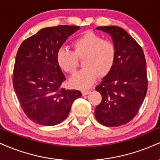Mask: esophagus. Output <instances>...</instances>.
<instances>
[{
	"label": "esophagus",
	"instance_id": "34e87169",
	"mask_svg": "<svg viewBox=\"0 0 160 160\" xmlns=\"http://www.w3.org/2000/svg\"><path fill=\"white\" fill-rule=\"evenodd\" d=\"M89 93H90V90H82V95H86L89 94Z\"/></svg>",
	"mask_w": 160,
	"mask_h": 160
}]
</instances>
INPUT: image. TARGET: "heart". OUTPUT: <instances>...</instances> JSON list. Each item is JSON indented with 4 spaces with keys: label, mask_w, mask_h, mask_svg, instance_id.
<instances>
[{
    "label": "heart",
    "mask_w": 160,
    "mask_h": 160,
    "mask_svg": "<svg viewBox=\"0 0 160 160\" xmlns=\"http://www.w3.org/2000/svg\"><path fill=\"white\" fill-rule=\"evenodd\" d=\"M74 52L61 48L56 54V61L60 68L72 74L78 65V58H83L84 68L71 78L73 87L86 89L90 87L98 75L104 77L111 71L116 58V47L109 40H104L98 34L86 32L72 43Z\"/></svg>",
    "instance_id": "1"
}]
</instances>
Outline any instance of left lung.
<instances>
[{
  "instance_id": "8db88e82",
  "label": "left lung",
  "mask_w": 160,
  "mask_h": 160,
  "mask_svg": "<svg viewBox=\"0 0 160 160\" xmlns=\"http://www.w3.org/2000/svg\"><path fill=\"white\" fill-rule=\"evenodd\" d=\"M96 29L111 35L116 58L111 71L95 88L102 99L95 108V117L104 126H120L135 117L146 96V60L140 45L124 29L118 26Z\"/></svg>"
}]
</instances>
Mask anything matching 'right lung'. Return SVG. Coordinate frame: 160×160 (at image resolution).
<instances>
[{"label":"right lung","instance_id":"1","mask_svg":"<svg viewBox=\"0 0 160 160\" xmlns=\"http://www.w3.org/2000/svg\"><path fill=\"white\" fill-rule=\"evenodd\" d=\"M80 29L74 25L45 28L22 43L16 56L12 83L21 107L33 122L55 126L68 115L82 93L61 87L66 80L56 54L67 38Z\"/></svg>","mask_w":160,"mask_h":160}]
</instances>
